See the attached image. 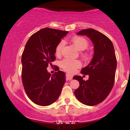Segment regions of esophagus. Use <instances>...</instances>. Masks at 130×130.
Returning <instances> with one entry per match:
<instances>
[{
  "label": "esophagus",
  "instance_id": "1",
  "mask_svg": "<svg viewBox=\"0 0 130 130\" xmlns=\"http://www.w3.org/2000/svg\"><path fill=\"white\" fill-rule=\"evenodd\" d=\"M73 75L70 74H66V80H71L73 79Z\"/></svg>",
  "mask_w": 130,
  "mask_h": 130
}]
</instances>
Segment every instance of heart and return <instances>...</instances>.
<instances>
[{"label": "heart", "instance_id": "b5f03b06", "mask_svg": "<svg viewBox=\"0 0 130 130\" xmlns=\"http://www.w3.org/2000/svg\"><path fill=\"white\" fill-rule=\"evenodd\" d=\"M72 42L73 45L77 48L78 50H84L88 47V41L86 39L80 37H74L72 40ZM64 45V42L61 41L57 45L56 48V56H59L61 54L62 48ZM60 66L61 68L64 70L69 72H74L76 69H77L81 66V63L79 60H72L69 59H64L60 61Z\"/></svg>", "mask_w": 130, "mask_h": 130}]
</instances>
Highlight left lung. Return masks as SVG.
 <instances>
[{"instance_id": "8db88e82", "label": "left lung", "mask_w": 130, "mask_h": 130, "mask_svg": "<svg viewBox=\"0 0 130 130\" xmlns=\"http://www.w3.org/2000/svg\"><path fill=\"white\" fill-rule=\"evenodd\" d=\"M77 34L90 38L94 45V53L90 63L81 70V73L89 75L88 80L80 76L73 77L80 83L74 95L82 104L94 106L106 98L114 84L117 69L114 48L106 35L94 29L82 30Z\"/></svg>"}]
</instances>
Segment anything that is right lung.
<instances>
[{
	"instance_id": "add662e5",
	"label": "right lung",
	"mask_w": 130,
	"mask_h": 130,
	"mask_svg": "<svg viewBox=\"0 0 130 130\" xmlns=\"http://www.w3.org/2000/svg\"><path fill=\"white\" fill-rule=\"evenodd\" d=\"M68 32L43 28L32 35L26 42L21 58L22 83L28 98L38 105L52 104L61 93L65 73L58 69L51 74L47 68L52 66L57 45Z\"/></svg>"
}]
</instances>
